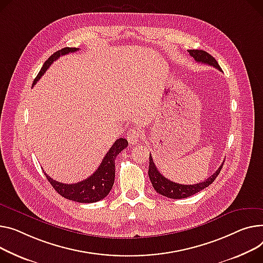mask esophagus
Returning <instances> with one entry per match:
<instances>
[{"label": "esophagus", "instance_id": "1", "mask_svg": "<svg viewBox=\"0 0 263 263\" xmlns=\"http://www.w3.org/2000/svg\"><path fill=\"white\" fill-rule=\"evenodd\" d=\"M141 136H142V133L141 131H139L137 128H132L128 131V134H127V139L129 144L131 145H135L139 142V139H141Z\"/></svg>", "mask_w": 263, "mask_h": 263}]
</instances>
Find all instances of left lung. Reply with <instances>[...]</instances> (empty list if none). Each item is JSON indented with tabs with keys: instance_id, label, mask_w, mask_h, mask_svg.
<instances>
[{
	"instance_id": "1",
	"label": "left lung",
	"mask_w": 263,
	"mask_h": 263,
	"mask_svg": "<svg viewBox=\"0 0 263 263\" xmlns=\"http://www.w3.org/2000/svg\"><path fill=\"white\" fill-rule=\"evenodd\" d=\"M188 52H189V55L194 58L197 62H202V63H205L208 65H212V66L218 68L219 71H221V67L218 64L217 60L212 55H209L208 52H206L205 50L189 49ZM222 167H223V164L217 169V171L214 174H212L211 177L201 183L194 184V185H183V184H179V183H174V182L166 179L164 176H162L161 172L157 170V168L153 162L152 156L150 154L149 155L148 174H149V179L152 183V186L157 194H160V195L170 198V199H184V198H188L195 194H198L199 191L203 190L204 188L211 185L216 180V178L219 176Z\"/></svg>"
}]
</instances>
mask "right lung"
I'll use <instances>...</instances> for the list:
<instances>
[{"label": "right lung", "instance_id": "obj_1", "mask_svg": "<svg viewBox=\"0 0 263 263\" xmlns=\"http://www.w3.org/2000/svg\"><path fill=\"white\" fill-rule=\"evenodd\" d=\"M79 48L76 47H64L55 54H52L43 64L38 76L34 78L33 84L36 83L41 76L46 72L49 65L57 60L60 56L69 54V52L77 51ZM128 147V141L125 138H118L112 145L110 150L103 157L98 169L87 179L75 183V184H64L55 181L44 172L46 179L50 185L55 188L60 196L71 201L78 203H94L106 198L111 191L114 180H115V159L116 156Z\"/></svg>", "mask_w": 263, "mask_h": 263}]
</instances>
